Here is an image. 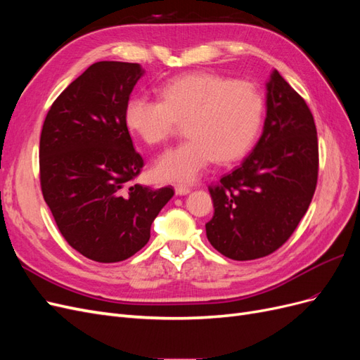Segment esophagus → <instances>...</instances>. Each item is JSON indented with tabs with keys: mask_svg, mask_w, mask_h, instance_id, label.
Segmentation results:
<instances>
[{
	"mask_svg": "<svg viewBox=\"0 0 360 360\" xmlns=\"http://www.w3.org/2000/svg\"><path fill=\"white\" fill-rule=\"evenodd\" d=\"M191 192V188H186V186H176V193L180 195V197H183V195H188Z\"/></svg>",
	"mask_w": 360,
	"mask_h": 360,
	"instance_id": "obj_1",
	"label": "esophagus"
}]
</instances>
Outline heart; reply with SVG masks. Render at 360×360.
I'll return each mask as SVG.
<instances>
[{
  "mask_svg": "<svg viewBox=\"0 0 360 360\" xmlns=\"http://www.w3.org/2000/svg\"><path fill=\"white\" fill-rule=\"evenodd\" d=\"M160 101L130 97L124 122L150 146L163 144L181 123L189 139L162 153L153 167L162 181L192 183L214 160L243 158L263 122L264 99L254 84L214 73L177 76L162 86Z\"/></svg>",
  "mask_w": 360,
  "mask_h": 360,
  "instance_id": "b5f03b06",
  "label": "heart"
}]
</instances>
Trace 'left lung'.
Returning a JSON list of instances; mask_svg holds the SVG:
<instances>
[{
  "label": "left lung",
  "mask_w": 360,
  "mask_h": 360,
  "mask_svg": "<svg viewBox=\"0 0 360 360\" xmlns=\"http://www.w3.org/2000/svg\"><path fill=\"white\" fill-rule=\"evenodd\" d=\"M266 90L264 127L252 153L209 188L214 214L205 224L207 238L237 261L266 257L284 245L317 186V129L307 102L278 70Z\"/></svg>",
  "instance_id": "obj_1"
}]
</instances>
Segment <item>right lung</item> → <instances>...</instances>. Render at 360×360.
Masks as SVG:
<instances>
[{
  "label": "right lung",
  "mask_w": 360,
  "mask_h": 360,
  "mask_svg": "<svg viewBox=\"0 0 360 360\" xmlns=\"http://www.w3.org/2000/svg\"><path fill=\"white\" fill-rule=\"evenodd\" d=\"M143 75L136 63L91 64L52 103L41 129L43 198L68 243L97 263H117L143 249L174 195L172 188L129 186L144 160L124 108Z\"/></svg>",
  "instance_id": "add662e5"
}]
</instances>
